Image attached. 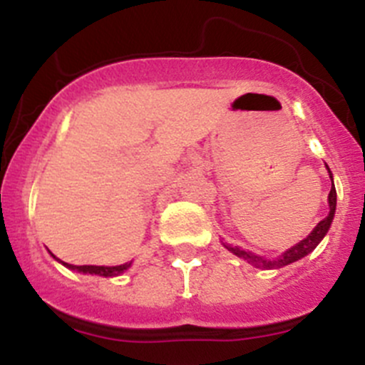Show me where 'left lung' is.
Masks as SVG:
<instances>
[{
    "instance_id": "1",
    "label": "left lung",
    "mask_w": 365,
    "mask_h": 365,
    "mask_svg": "<svg viewBox=\"0 0 365 365\" xmlns=\"http://www.w3.org/2000/svg\"><path fill=\"white\" fill-rule=\"evenodd\" d=\"M330 178H332V175H330ZM336 203H337L336 187H332V189H330V194H329V206H330L329 215H327L323 220H319L318 226L312 230V233L309 235L307 238H304L302 242H298L297 245H293L292 249H288V251L282 254V256L275 257V259H264L263 256H257V254H254V252L244 251V249H240V247H231V245L227 249H230L233 254H237L238 257H244V259H247L249 263L254 264V267L263 268V270H272V268L286 267V264L293 263V261H298L300 257L307 256L309 252L314 251L316 245L323 240V237H325L327 231H329L330 224H332L334 213H336Z\"/></svg>"
}]
</instances>
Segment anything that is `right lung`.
<instances>
[{"mask_svg": "<svg viewBox=\"0 0 365 365\" xmlns=\"http://www.w3.org/2000/svg\"><path fill=\"white\" fill-rule=\"evenodd\" d=\"M63 263V261H61ZM65 267H68L70 270H77V272H83V274H95V275H104V277H114V275H120L130 267V263H125V264H118V267H93V264H68L63 263Z\"/></svg>", "mask_w": 365, "mask_h": 365, "instance_id": "add662e5", "label": "right lung"}]
</instances>
